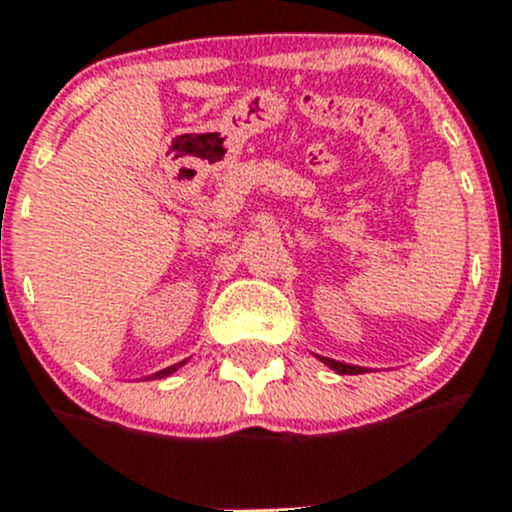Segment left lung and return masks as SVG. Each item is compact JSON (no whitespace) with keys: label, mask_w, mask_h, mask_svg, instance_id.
Here are the masks:
<instances>
[{"label":"left lung","mask_w":512,"mask_h":512,"mask_svg":"<svg viewBox=\"0 0 512 512\" xmlns=\"http://www.w3.org/2000/svg\"><path fill=\"white\" fill-rule=\"evenodd\" d=\"M316 357L321 359V362L326 364L329 369H334L337 374H364V372H372L369 367H357V364H347V362H337V359H329V357H321V354H316Z\"/></svg>","instance_id":"1"}]
</instances>
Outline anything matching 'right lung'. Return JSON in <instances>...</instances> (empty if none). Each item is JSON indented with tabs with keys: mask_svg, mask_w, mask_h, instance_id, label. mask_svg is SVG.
<instances>
[{
	"mask_svg": "<svg viewBox=\"0 0 512 512\" xmlns=\"http://www.w3.org/2000/svg\"><path fill=\"white\" fill-rule=\"evenodd\" d=\"M188 359H183V362H178V364H170V367H165V369H160V372H155V374H150L148 379H165V377H170V374L173 372H178L180 367H183V364H186Z\"/></svg>",
	"mask_w": 512,
	"mask_h": 512,
	"instance_id": "obj_1",
	"label": "right lung"
}]
</instances>
